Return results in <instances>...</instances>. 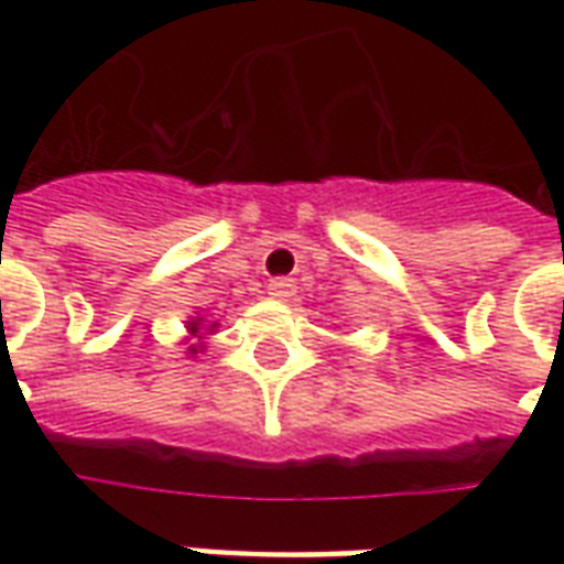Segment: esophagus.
Masks as SVG:
<instances>
[{"mask_svg":"<svg viewBox=\"0 0 564 564\" xmlns=\"http://www.w3.org/2000/svg\"><path fill=\"white\" fill-rule=\"evenodd\" d=\"M269 295L271 299H278V302H290V299L295 295V281H290V278H278V281H271Z\"/></svg>","mask_w":564,"mask_h":564,"instance_id":"34e87169","label":"esophagus"}]
</instances>
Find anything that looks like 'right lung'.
<instances>
[{
    "instance_id": "right-lung-1",
    "label": "right lung",
    "mask_w": 564,
    "mask_h": 564,
    "mask_svg": "<svg viewBox=\"0 0 564 564\" xmlns=\"http://www.w3.org/2000/svg\"><path fill=\"white\" fill-rule=\"evenodd\" d=\"M217 326H220V323H208V319L202 317V314L186 319V354L189 356L202 354V350H205V338H208V335H214V332H217Z\"/></svg>"
}]
</instances>
